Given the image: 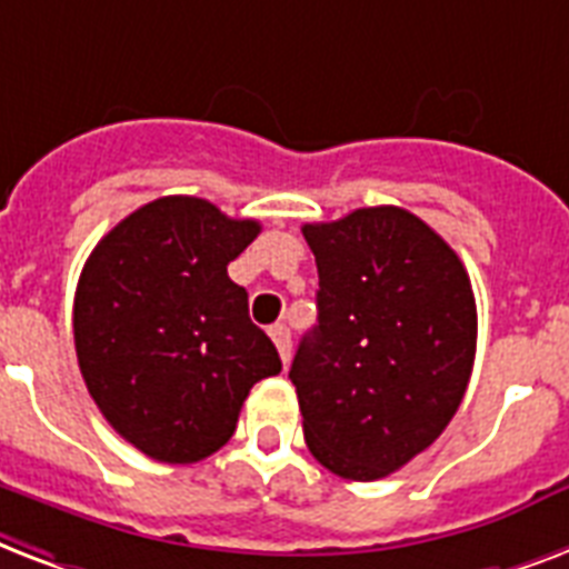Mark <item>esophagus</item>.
<instances>
[{
	"label": "esophagus",
	"instance_id": "obj_1",
	"mask_svg": "<svg viewBox=\"0 0 569 569\" xmlns=\"http://www.w3.org/2000/svg\"><path fill=\"white\" fill-rule=\"evenodd\" d=\"M270 338L272 343H276V349H279V356L281 361L288 363L290 361V329L284 326V322H276L270 329Z\"/></svg>",
	"mask_w": 569,
	"mask_h": 569
}]
</instances>
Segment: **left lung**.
<instances>
[{"label": "left lung", "mask_w": 569, "mask_h": 569, "mask_svg": "<svg viewBox=\"0 0 569 569\" xmlns=\"http://www.w3.org/2000/svg\"><path fill=\"white\" fill-rule=\"evenodd\" d=\"M317 326L290 363L311 456L376 481L429 449L456 417L476 358V299L461 258L397 206L306 222Z\"/></svg>", "instance_id": "1"}]
</instances>
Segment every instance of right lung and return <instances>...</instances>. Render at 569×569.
I'll use <instances>...</instances> for the list:
<instances>
[{
	"instance_id": "1",
	"label": "right lung",
	"mask_w": 569,
	"mask_h": 569,
	"mask_svg": "<svg viewBox=\"0 0 569 569\" xmlns=\"http://www.w3.org/2000/svg\"><path fill=\"white\" fill-rule=\"evenodd\" d=\"M208 199L161 197L117 222L76 288L72 335L113 431L163 465L229 443L252 385L281 372L229 261L258 238Z\"/></svg>"
}]
</instances>
